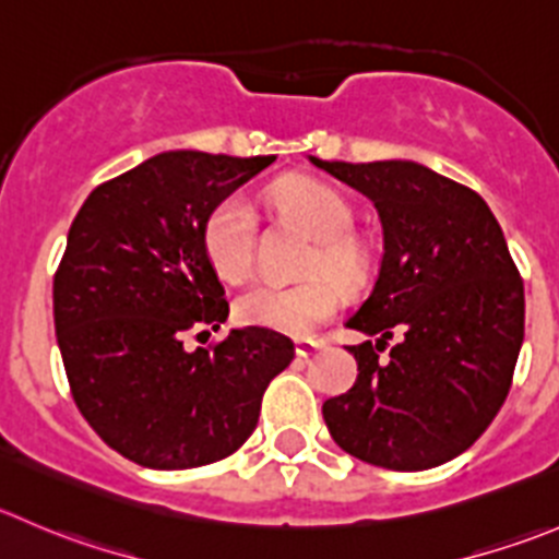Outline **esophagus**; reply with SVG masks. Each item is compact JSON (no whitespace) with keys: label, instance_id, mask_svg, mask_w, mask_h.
<instances>
[{"label":"esophagus","instance_id":"34e87169","mask_svg":"<svg viewBox=\"0 0 559 559\" xmlns=\"http://www.w3.org/2000/svg\"><path fill=\"white\" fill-rule=\"evenodd\" d=\"M324 346V341H319V338H297L295 341V352H297V357H308V355H313V352H319Z\"/></svg>","mask_w":559,"mask_h":559}]
</instances>
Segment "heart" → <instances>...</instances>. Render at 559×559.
Segmentation results:
<instances>
[{
    "instance_id": "obj_1",
    "label": "heart",
    "mask_w": 559,
    "mask_h": 559,
    "mask_svg": "<svg viewBox=\"0 0 559 559\" xmlns=\"http://www.w3.org/2000/svg\"><path fill=\"white\" fill-rule=\"evenodd\" d=\"M275 204L284 215L306 226L319 240V251L311 259L317 275L302 284H257L242 292L235 302V313L242 324L267 328L275 333L306 335L328 322L341 306L344 284H357L368 270V253L352 235L355 213L349 202L333 188L317 180H292L275 191ZM204 253L215 273L226 281H242L257 264V210L246 193H231L213 207L204 221Z\"/></svg>"
}]
</instances>
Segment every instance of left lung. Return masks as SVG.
Wrapping results in <instances>:
<instances>
[{"label": "left lung", "instance_id": "8db88e82", "mask_svg": "<svg viewBox=\"0 0 559 559\" xmlns=\"http://www.w3.org/2000/svg\"><path fill=\"white\" fill-rule=\"evenodd\" d=\"M368 197L384 253L346 328L357 379L322 404L349 456L417 473L467 451L497 417L524 341V284L489 204L415 160L311 158ZM396 338L388 356L381 352Z\"/></svg>", "mask_w": 559, "mask_h": 559}]
</instances>
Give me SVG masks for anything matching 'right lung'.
Here are the masks:
<instances>
[{
	"label": "right lung",
	"instance_id": "1",
	"mask_svg": "<svg viewBox=\"0 0 559 559\" xmlns=\"http://www.w3.org/2000/svg\"><path fill=\"white\" fill-rule=\"evenodd\" d=\"M275 155L175 150L103 182L68 231L53 275V328L75 406L108 448L150 469L231 456L253 435L270 379L295 344L267 328L229 330L204 253V221Z\"/></svg>",
	"mask_w": 559,
	"mask_h": 559
}]
</instances>
